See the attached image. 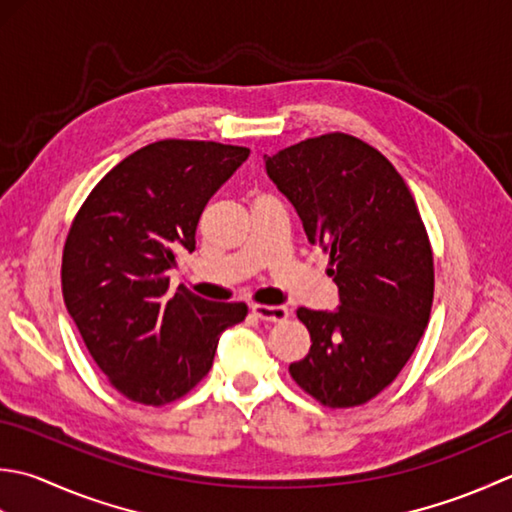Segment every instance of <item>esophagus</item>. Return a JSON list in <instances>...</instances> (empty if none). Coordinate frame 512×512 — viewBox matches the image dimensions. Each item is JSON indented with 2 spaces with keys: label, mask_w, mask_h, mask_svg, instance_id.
Returning <instances> with one entry per match:
<instances>
[{
  "label": "esophagus",
  "mask_w": 512,
  "mask_h": 512,
  "mask_svg": "<svg viewBox=\"0 0 512 512\" xmlns=\"http://www.w3.org/2000/svg\"><path fill=\"white\" fill-rule=\"evenodd\" d=\"M254 316L265 320V322H283L289 318V309L287 307H274V305H252Z\"/></svg>",
  "instance_id": "obj_1"
}]
</instances>
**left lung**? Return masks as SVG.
I'll use <instances>...</instances> for the list:
<instances>
[{
  "mask_svg": "<svg viewBox=\"0 0 512 512\" xmlns=\"http://www.w3.org/2000/svg\"><path fill=\"white\" fill-rule=\"evenodd\" d=\"M265 170L294 205L311 245L329 254L336 311L298 309L311 349L289 367L331 409L375 398L429 325L433 252L398 170L351 134L331 132L265 154Z\"/></svg>",
  "mask_w": 512,
  "mask_h": 512,
  "instance_id": "obj_1",
  "label": "left lung"
}]
</instances>
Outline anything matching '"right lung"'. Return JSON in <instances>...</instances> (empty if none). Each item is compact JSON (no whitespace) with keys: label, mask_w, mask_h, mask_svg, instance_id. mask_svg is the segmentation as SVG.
Returning a JSON list of instances; mask_svg holds the SVG:
<instances>
[{"label":"right lung","mask_w":512,"mask_h":512,"mask_svg":"<svg viewBox=\"0 0 512 512\" xmlns=\"http://www.w3.org/2000/svg\"><path fill=\"white\" fill-rule=\"evenodd\" d=\"M247 156L214 141L150 143L114 165L72 221L64 302L90 356L132 402L183 398L212 369L221 333L247 316L245 302L168 294L176 254L194 252L207 201Z\"/></svg>","instance_id":"right-lung-1"}]
</instances>
